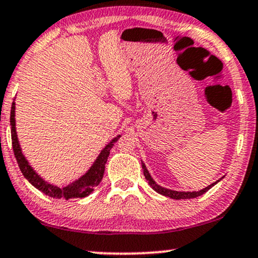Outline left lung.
<instances>
[{
    "instance_id": "8db88e82",
    "label": "left lung",
    "mask_w": 258,
    "mask_h": 258,
    "mask_svg": "<svg viewBox=\"0 0 258 258\" xmlns=\"http://www.w3.org/2000/svg\"><path fill=\"white\" fill-rule=\"evenodd\" d=\"M142 167H143V172H144V176L145 179L148 180L149 185L153 187V190H155L156 192H159V194L163 195V196L166 197H169V198H173V200H188V198H196L198 196H201V195L206 194V192L209 190V188H212L214 185L216 184V182H219L220 180H218L216 182H213L212 185H209L208 187L203 188V190L201 191H195V192H179V191H173V190H168V188H164V187H161L160 185H157L156 182L154 181L153 178H151L150 174H149L147 167H145L144 163H142Z\"/></svg>"
}]
</instances>
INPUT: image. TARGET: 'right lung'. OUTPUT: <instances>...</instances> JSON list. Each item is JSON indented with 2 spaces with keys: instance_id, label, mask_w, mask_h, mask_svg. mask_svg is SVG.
Instances as JSON below:
<instances>
[{
  "instance_id": "obj_1",
  "label": "right lung",
  "mask_w": 258,
  "mask_h": 258,
  "mask_svg": "<svg viewBox=\"0 0 258 258\" xmlns=\"http://www.w3.org/2000/svg\"><path fill=\"white\" fill-rule=\"evenodd\" d=\"M15 103L13 102L11 109V133H12V145H13V151L14 156L17 159V162L19 164V168L23 173V175L29 181L35 186L36 188H38L39 191H42L43 194H45L46 196L52 197V198H64V200H70V198H83L89 196L94 188L101 182L102 178L104 174V167L105 162H107L108 156H109L110 149L113 148L114 143L117 142V139L120 138V136H117L116 138H114L113 141L108 143V145L103 150L101 151V154L98 155L97 160L95 161V163L92 164L91 168L89 169V172L85 175H83L82 178L77 181L72 182L66 187L60 188L57 186H54L49 182H46L43 180L40 176L37 174L35 170L32 169V167L30 166L27 160L25 159V156L21 153V149L18 142L17 137V131H15Z\"/></svg>"
}]
</instances>
